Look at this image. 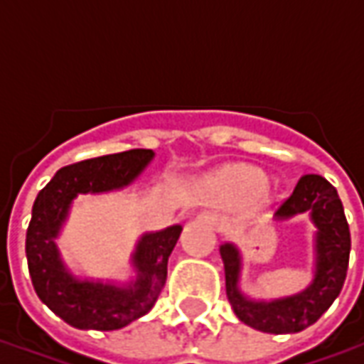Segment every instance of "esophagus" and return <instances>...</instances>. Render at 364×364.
I'll return each instance as SVG.
<instances>
[{
	"label": "esophagus",
	"instance_id": "obj_1",
	"mask_svg": "<svg viewBox=\"0 0 364 364\" xmlns=\"http://www.w3.org/2000/svg\"><path fill=\"white\" fill-rule=\"evenodd\" d=\"M197 220L205 222V224H208V226H214V228H218V230L224 226V220H222L220 216H216V214L213 213H200L197 216Z\"/></svg>",
	"mask_w": 364,
	"mask_h": 364
}]
</instances>
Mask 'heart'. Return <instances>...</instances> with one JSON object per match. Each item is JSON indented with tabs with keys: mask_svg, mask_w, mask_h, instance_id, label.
<instances>
[{
	"mask_svg": "<svg viewBox=\"0 0 364 364\" xmlns=\"http://www.w3.org/2000/svg\"><path fill=\"white\" fill-rule=\"evenodd\" d=\"M216 187L236 197H252L265 189V175L257 167L234 166L216 175Z\"/></svg>",
	"mask_w": 364,
	"mask_h": 364,
	"instance_id": "obj_1",
	"label": "heart"
}]
</instances>
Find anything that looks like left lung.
Instances as JSON below:
<instances>
[{"mask_svg": "<svg viewBox=\"0 0 364 364\" xmlns=\"http://www.w3.org/2000/svg\"><path fill=\"white\" fill-rule=\"evenodd\" d=\"M308 214L314 224L312 281L294 294L261 300L245 294L240 287L242 252L236 244L224 242L220 257L226 274V294L237 320L265 333H296L320 320V316L343 289L351 234L336 187L321 175H302L296 187L274 213V220L287 222Z\"/></svg>", "mask_w": 364, "mask_h": 364, "instance_id": "left-lung-1", "label": "left lung"}]
</instances>
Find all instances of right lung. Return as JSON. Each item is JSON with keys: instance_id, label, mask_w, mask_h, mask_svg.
I'll return each instance as SVG.
<instances>
[{"instance_id": "right-lung-1", "label": "right lung", "mask_w": 364, "mask_h": 364, "mask_svg": "<svg viewBox=\"0 0 364 364\" xmlns=\"http://www.w3.org/2000/svg\"><path fill=\"white\" fill-rule=\"evenodd\" d=\"M156 158L151 150H128L62 167L44 187L27 230L28 273L35 292L58 318L77 329L112 331L150 312L167 279V259L181 236V224L138 237L127 281L75 274L56 240L77 195H101L132 185Z\"/></svg>"}]
</instances>
